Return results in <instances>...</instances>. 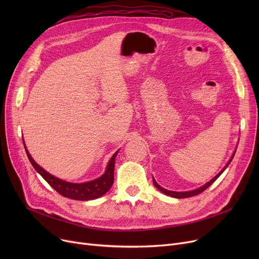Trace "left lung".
Instances as JSON below:
<instances>
[{
	"label": "left lung",
	"instance_id": "1",
	"mask_svg": "<svg viewBox=\"0 0 259 259\" xmlns=\"http://www.w3.org/2000/svg\"><path fill=\"white\" fill-rule=\"evenodd\" d=\"M234 155H235V152H234V154H233V156L230 158V160L228 161V164H227V166L219 173L217 174L215 178L213 179V180H211L209 183H207L206 185H203L202 187H200V188H198V189H196V190H193V191H188V192H175V191H169V190H167V189H165V188H162V187H160L156 182H155V180L153 179V185L159 190V191H161L162 193H165L166 195H168V196H171V197H175V198H187V197H191V196H195V195H197V194H199V193H201V192H203L205 191V190L207 189V188H209L217 179L220 178V175L225 171V169L230 165V162H231V160L233 159V157H234Z\"/></svg>",
	"mask_w": 259,
	"mask_h": 259
}]
</instances>
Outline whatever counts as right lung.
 <instances>
[{"mask_svg": "<svg viewBox=\"0 0 259 259\" xmlns=\"http://www.w3.org/2000/svg\"><path fill=\"white\" fill-rule=\"evenodd\" d=\"M25 150L33 168L54 190H56L58 193H60L61 195L67 198H71L75 200H91V199L99 198L102 195H104L106 192H108L109 189H110L111 186L113 185L114 164H115V157L118 151H116L113 154V156L111 157L110 161H109V164L107 166L106 172L101 176V178L91 182L83 183V184H72V183H68L60 179L54 178L53 175L46 172L32 159L29 152L27 151L26 147H25Z\"/></svg>", "mask_w": 259, "mask_h": 259, "instance_id": "right-lung-1", "label": "right lung"}]
</instances>
